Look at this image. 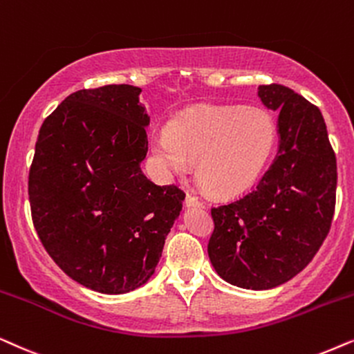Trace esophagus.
I'll return each mask as SVG.
<instances>
[{
    "label": "esophagus",
    "instance_id": "esophagus-1",
    "mask_svg": "<svg viewBox=\"0 0 354 354\" xmlns=\"http://www.w3.org/2000/svg\"><path fill=\"white\" fill-rule=\"evenodd\" d=\"M186 207H204V204H202V202L197 199L196 196L187 194L186 196Z\"/></svg>",
    "mask_w": 354,
    "mask_h": 354
}]
</instances>
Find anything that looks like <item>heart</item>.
<instances>
[{"label":"heart","instance_id":"obj_1","mask_svg":"<svg viewBox=\"0 0 354 354\" xmlns=\"http://www.w3.org/2000/svg\"><path fill=\"white\" fill-rule=\"evenodd\" d=\"M273 142L275 126L261 108L197 106L155 136L152 150L176 176L197 163V178L212 194L236 197L256 185Z\"/></svg>","mask_w":354,"mask_h":354}]
</instances>
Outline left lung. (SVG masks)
<instances>
[{
  "label": "left lung",
  "mask_w": 354,
  "mask_h": 354,
  "mask_svg": "<svg viewBox=\"0 0 354 354\" xmlns=\"http://www.w3.org/2000/svg\"><path fill=\"white\" fill-rule=\"evenodd\" d=\"M279 113V152L259 185L212 209L209 257L228 283L270 290L293 279L322 246L335 210L337 158L320 110L291 88L259 86Z\"/></svg>",
  "instance_id": "1"
}]
</instances>
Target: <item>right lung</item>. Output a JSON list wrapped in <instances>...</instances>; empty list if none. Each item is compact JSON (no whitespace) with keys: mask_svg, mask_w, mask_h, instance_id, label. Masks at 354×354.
Returning <instances> with one entry per match:
<instances>
[{"mask_svg":"<svg viewBox=\"0 0 354 354\" xmlns=\"http://www.w3.org/2000/svg\"><path fill=\"white\" fill-rule=\"evenodd\" d=\"M128 84L71 93L41 124L29 173L32 220L66 275L122 295L152 279L185 192L140 169L150 118Z\"/></svg>","mask_w":354,"mask_h":354,"instance_id":"obj_1","label":"right lung"}]
</instances>
